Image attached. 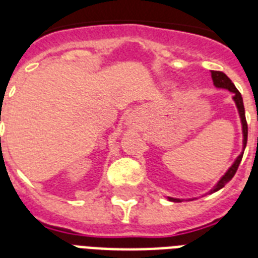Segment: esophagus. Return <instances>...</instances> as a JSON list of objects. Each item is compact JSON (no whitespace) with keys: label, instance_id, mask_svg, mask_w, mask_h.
I'll return each instance as SVG.
<instances>
[{"label":"esophagus","instance_id":"esophagus-1","mask_svg":"<svg viewBox=\"0 0 258 258\" xmlns=\"http://www.w3.org/2000/svg\"><path fill=\"white\" fill-rule=\"evenodd\" d=\"M133 124H134V123H133Z\"/></svg>","mask_w":258,"mask_h":258}]
</instances>
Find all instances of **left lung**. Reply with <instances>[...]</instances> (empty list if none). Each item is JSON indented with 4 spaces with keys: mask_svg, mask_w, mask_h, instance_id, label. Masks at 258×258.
<instances>
[{
    "mask_svg": "<svg viewBox=\"0 0 258 258\" xmlns=\"http://www.w3.org/2000/svg\"><path fill=\"white\" fill-rule=\"evenodd\" d=\"M212 79H213V84L217 88H222V89H228L230 92L233 93V100L236 103L237 109H238V115H240L241 119V125H242V153L237 157V159L233 162V165L230 166L228 169V171L225 172L224 175L221 176L220 180L214 184V187L210 190L206 194H212V192H216L218 190L224 187L225 184L228 183L229 180L232 179L234 174H236L237 169H238V166L241 163V159H242V155H244V150L246 147V141H248V123H246V119H245V108H244V101H242V96H241V93L238 92V89L236 88V86L233 84L232 80L224 74V72H220V71H212ZM171 202H182L183 200H179V198H172V197H167ZM187 201H192V200H187Z\"/></svg>",
    "mask_w": 258,
    "mask_h": 258,
    "instance_id": "obj_1",
    "label": "left lung"
}]
</instances>
